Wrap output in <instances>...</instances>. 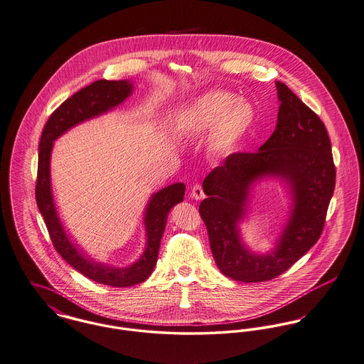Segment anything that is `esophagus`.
Returning <instances> with one entry per match:
<instances>
[{"label":"esophagus","mask_w":364,"mask_h":364,"mask_svg":"<svg viewBox=\"0 0 364 364\" xmlns=\"http://www.w3.org/2000/svg\"><path fill=\"white\" fill-rule=\"evenodd\" d=\"M191 198L196 199V200H200L205 198V193H203V188L200 184H196L193 187V191H191Z\"/></svg>","instance_id":"34e87169"}]
</instances>
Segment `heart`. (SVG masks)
I'll use <instances>...</instances> for the list:
<instances>
[{
  "label": "heart",
  "mask_w": 364,
  "mask_h": 364,
  "mask_svg": "<svg viewBox=\"0 0 364 364\" xmlns=\"http://www.w3.org/2000/svg\"><path fill=\"white\" fill-rule=\"evenodd\" d=\"M255 122V108L245 98L225 90L200 94L176 113V130L186 137H198L214 129L209 148L215 154L232 152Z\"/></svg>",
  "instance_id": "1"
}]
</instances>
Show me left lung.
<instances>
[{
    "instance_id": "obj_1",
    "label": "left lung",
    "mask_w": 364,
    "mask_h": 364,
    "mask_svg": "<svg viewBox=\"0 0 364 364\" xmlns=\"http://www.w3.org/2000/svg\"><path fill=\"white\" fill-rule=\"evenodd\" d=\"M280 101L276 130L256 152L230 155L203 180L199 205L210 250L228 279L260 282L282 274L317 242L336 187L331 142L324 123L287 85L276 82ZM276 179L290 198L274 248L252 252L240 225L250 214L257 185Z\"/></svg>"
}]
</instances>
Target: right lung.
<instances>
[{"mask_svg": "<svg viewBox=\"0 0 364 364\" xmlns=\"http://www.w3.org/2000/svg\"><path fill=\"white\" fill-rule=\"evenodd\" d=\"M134 91L132 80H98L77 91L53 113L43 130L38 145V171L36 199L40 213L47 224L50 237L58 253L84 277L111 287H132L146 280L155 269L161 238L164 235L168 212L183 202L184 183H174L154 193L142 213L145 230V247L140 257L129 266L117 267L98 262L76 242L62 223L53 191L51 155L60 136L87 120L111 112L122 105Z\"/></svg>", "mask_w": 364, "mask_h": 364, "instance_id": "1", "label": "right lung"}]
</instances>
